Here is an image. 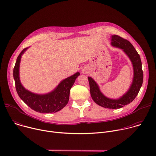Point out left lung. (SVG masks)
<instances>
[{"instance_id": "left-lung-1", "label": "left lung", "mask_w": 156, "mask_h": 156, "mask_svg": "<svg viewBox=\"0 0 156 156\" xmlns=\"http://www.w3.org/2000/svg\"><path fill=\"white\" fill-rule=\"evenodd\" d=\"M111 46L122 49L130 60L133 69L132 83L128 91L117 99L105 96L101 91L94 80L88 76L90 93L93 101L99 105L108 108H120L131 102L138 95L143 81V72L140 56L132 44L127 40L117 36H111Z\"/></svg>"}]
</instances>
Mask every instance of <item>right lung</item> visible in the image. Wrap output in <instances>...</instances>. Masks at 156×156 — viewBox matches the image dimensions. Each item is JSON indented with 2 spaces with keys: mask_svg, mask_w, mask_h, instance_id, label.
Listing matches in <instances>:
<instances>
[{
  "mask_svg": "<svg viewBox=\"0 0 156 156\" xmlns=\"http://www.w3.org/2000/svg\"><path fill=\"white\" fill-rule=\"evenodd\" d=\"M29 48L24 49L19 54L13 69V78L16 92L21 99L36 112L40 113L57 112L68 104L70 89L80 73L76 72L62 80L55 89L46 94H36L27 90L20 81V65L22 55Z\"/></svg>",
  "mask_w": 156,
  "mask_h": 156,
  "instance_id": "right-lung-1",
  "label": "right lung"
}]
</instances>
